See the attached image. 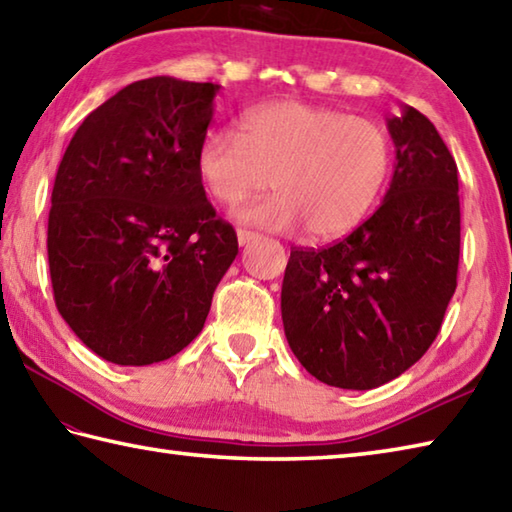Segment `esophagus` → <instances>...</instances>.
Segmentation results:
<instances>
[{"instance_id": "34e87169", "label": "esophagus", "mask_w": 512, "mask_h": 512, "mask_svg": "<svg viewBox=\"0 0 512 512\" xmlns=\"http://www.w3.org/2000/svg\"><path fill=\"white\" fill-rule=\"evenodd\" d=\"M259 235L257 233H253V230H246V228H237V242L239 244H248V242H253V239H257Z\"/></svg>"}]
</instances>
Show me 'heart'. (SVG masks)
I'll list each match as a JSON object with an SVG mask.
<instances>
[{
  "label": "heart",
  "instance_id": "obj_1",
  "mask_svg": "<svg viewBox=\"0 0 512 512\" xmlns=\"http://www.w3.org/2000/svg\"><path fill=\"white\" fill-rule=\"evenodd\" d=\"M199 177L235 208L273 182L277 195L239 217L275 230L306 226L315 239L348 233L375 206L390 170V139L373 119L326 106L279 102L250 110L239 133H208Z\"/></svg>",
  "mask_w": 512,
  "mask_h": 512
}]
</instances>
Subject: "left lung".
Instances as JSON below:
<instances>
[{"instance_id":"1","label":"left lung","mask_w":512,"mask_h":512,"mask_svg":"<svg viewBox=\"0 0 512 512\" xmlns=\"http://www.w3.org/2000/svg\"><path fill=\"white\" fill-rule=\"evenodd\" d=\"M395 173L362 226L293 248L282 284L288 346L319 382L370 390L422 357L442 328L459 266L457 164L413 106L388 117Z\"/></svg>"}]
</instances>
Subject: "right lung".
Instances as JSON below:
<instances>
[{"label":"right lung","instance_id":"right-lung-1","mask_svg":"<svg viewBox=\"0 0 512 512\" xmlns=\"http://www.w3.org/2000/svg\"><path fill=\"white\" fill-rule=\"evenodd\" d=\"M217 90L175 77L128 84L84 119L57 168L55 304L106 362L148 366L186 348L237 255L197 170Z\"/></svg>","mask_w":512,"mask_h":512}]
</instances>
